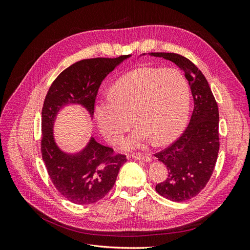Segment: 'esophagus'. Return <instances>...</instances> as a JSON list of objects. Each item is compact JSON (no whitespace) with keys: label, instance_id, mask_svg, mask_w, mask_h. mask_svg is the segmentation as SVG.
<instances>
[{"label":"esophagus","instance_id":"esophagus-1","mask_svg":"<svg viewBox=\"0 0 250 250\" xmlns=\"http://www.w3.org/2000/svg\"><path fill=\"white\" fill-rule=\"evenodd\" d=\"M133 160H137V161H145V162H150L151 161V156L148 155V154H145V155H142V154H132L131 156Z\"/></svg>","mask_w":250,"mask_h":250}]
</instances>
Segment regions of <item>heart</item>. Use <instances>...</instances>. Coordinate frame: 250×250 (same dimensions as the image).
<instances>
[{
	"mask_svg": "<svg viewBox=\"0 0 250 250\" xmlns=\"http://www.w3.org/2000/svg\"><path fill=\"white\" fill-rule=\"evenodd\" d=\"M190 108V86L176 70L140 67L119 78L110 95L99 100L96 117L103 137L118 143L130 129L133 120L139 129L127 147L156 145L175 140L183 131Z\"/></svg>",
	"mask_w": 250,
	"mask_h": 250,
	"instance_id": "1",
	"label": "heart"
}]
</instances>
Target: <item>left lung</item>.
<instances>
[{
	"label": "left lung",
	"instance_id": "obj_1",
	"mask_svg": "<svg viewBox=\"0 0 250 250\" xmlns=\"http://www.w3.org/2000/svg\"><path fill=\"white\" fill-rule=\"evenodd\" d=\"M175 63L188 81L194 109L188 127L169 147L154 155L168 169V177L156 192L172 201H187L198 195L214 172L219 146V110L208 80L191 60L176 53H150Z\"/></svg>",
	"mask_w": 250,
	"mask_h": 250
}]
</instances>
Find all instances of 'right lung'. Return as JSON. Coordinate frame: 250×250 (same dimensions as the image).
<instances>
[{"mask_svg":"<svg viewBox=\"0 0 250 250\" xmlns=\"http://www.w3.org/2000/svg\"><path fill=\"white\" fill-rule=\"evenodd\" d=\"M128 57L80 60L58 75L44 99L41 141L42 161L56 190L75 204H92L104 198L115 185L120 168L127 158L95 139L80 153H63L53 138V122L57 111L67 103L81 104L93 116L102 81Z\"/></svg>","mask_w":250,"mask_h":250,"instance_id":"obj_1","label":"right lung"}]
</instances>
